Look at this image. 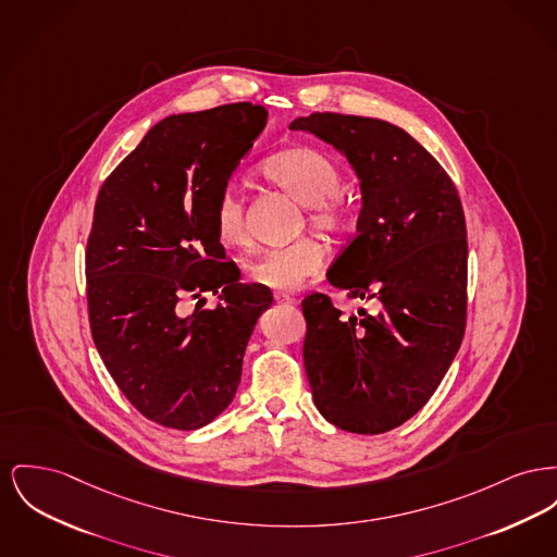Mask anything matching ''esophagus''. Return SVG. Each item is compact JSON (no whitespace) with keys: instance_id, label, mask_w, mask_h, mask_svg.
I'll list each match as a JSON object with an SVG mask.
<instances>
[{"instance_id":"34e87169","label":"esophagus","mask_w":557,"mask_h":557,"mask_svg":"<svg viewBox=\"0 0 557 557\" xmlns=\"http://www.w3.org/2000/svg\"><path fill=\"white\" fill-rule=\"evenodd\" d=\"M277 305H293L295 302V296L286 295V293H275L273 295Z\"/></svg>"}]
</instances>
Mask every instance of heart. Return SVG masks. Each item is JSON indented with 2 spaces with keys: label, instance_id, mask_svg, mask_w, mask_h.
Wrapping results in <instances>:
<instances>
[{
  "label": "heart",
  "instance_id": "1",
  "mask_svg": "<svg viewBox=\"0 0 557 557\" xmlns=\"http://www.w3.org/2000/svg\"><path fill=\"white\" fill-rule=\"evenodd\" d=\"M262 176L295 197L307 208V219L318 230H349L351 206L343 196V174L334 160L313 147H293L269 156L261 165ZM214 231L223 246L244 248L248 244L244 199L225 189L214 206ZM326 250L313 237H300L293 244L269 248L248 262V277L262 288L295 290L315 275Z\"/></svg>",
  "mask_w": 557,
  "mask_h": 557
}]
</instances>
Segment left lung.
<instances>
[{
    "mask_svg": "<svg viewBox=\"0 0 557 557\" xmlns=\"http://www.w3.org/2000/svg\"><path fill=\"white\" fill-rule=\"evenodd\" d=\"M311 132L354 165L358 233L327 282L379 311L343 315L305 296L302 360L313 401L332 425L376 435L412 419L440 387L467 322V227L457 187L410 134L389 122L311 113Z\"/></svg>",
    "mask_w": 557,
    "mask_h": 557,
    "instance_id": "1",
    "label": "left lung"
}]
</instances>
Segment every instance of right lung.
<instances>
[{
	"label": "right lung",
	"instance_id": "1",
	"mask_svg": "<svg viewBox=\"0 0 557 557\" xmlns=\"http://www.w3.org/2000/svg\"><path fill=\"white\" fill-rule=\"evenodd\" d=\"M267 126L233 102L170 115L100 187L86 246L88 315L109 374L158 425L191 431L235 397L250 334L273 295L242 284L214 231V206ZM221 292L183 317L187 295Z\"/></svg>",
	"mask_w": 557,
	"mask_h": 557
}]
</instances>
